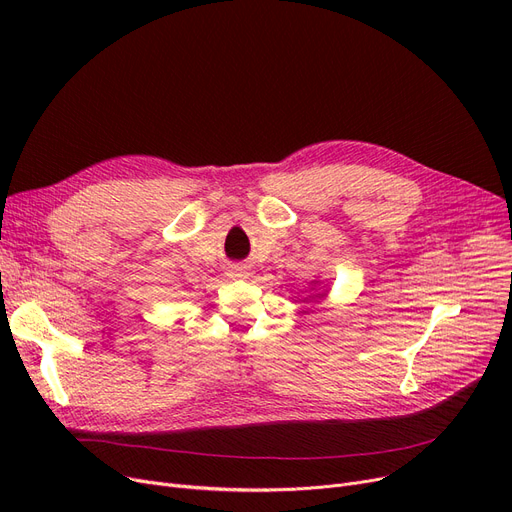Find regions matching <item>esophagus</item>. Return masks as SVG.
Masks as SVG:
<instances>
[{"label":"esophagus","instance_id":"obj_1","mask_svg":"<svg viewBox=\"0 0 512 512\" xmlns=\"http://www.w3.org/2000/svg\"><path fill=\"white\" fill-rule=\"evenodd\" d=\"M228 276L236 278V280H245V278H249V270H247V267H242V265H232L228 270Z\"/></svg>","mask_w":512,"mask_h":512}]
</instances>
